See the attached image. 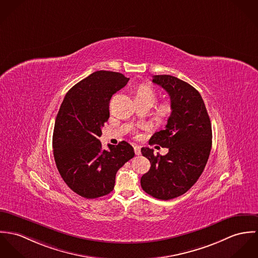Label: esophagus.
Masks as SVG:
<instances>
[{"mask_svg":"<svg viewBox=\"0 0 258 258\" xmlns=\"http://www.w3.org/2000/svg\"><path fill=\"white\" fill-rule=\"evenodd\" d=\"M134 149H135V153H136L137 155H140V154H141V146L135 145V146H134Z\"/></svg>","mask_w":258,"mask_h":258,"instance_id":"obj_1","label":"esophagus"}]
</instances>
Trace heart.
<instances>
[{"mask_svg": "<svg viewBox=\"0 0 258 258\" xmlns=\"http://www.w3.org/2000/svg\"><path fill=\"white\" fill-rule=\"evenodd\" d=\"M136 98H139V99L143 100V101L149 102L151 105H153L157 100V95H156V92L151 87L143 85V86H141L138 89L137 94H136ZM169 109H170L169 104L164 103V104L159 106V108L157 110V114L159 116H165L168 114Z\"/></svg>", "mask_w": 258, "mask_h": 258, "instance_id": "obj_1", "label": "heart"}]
</instances>
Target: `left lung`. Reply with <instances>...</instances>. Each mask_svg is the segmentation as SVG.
Wrapping results in <instances>:
<instances>
[{"label": "left lung", "instance_id": "obj_1", "mask_svg": "<svg viewBox=\"0 0 258 258\" xmlns=\"http://www.w3.org/2000/svg\"><path fill=\"white\" fill-rule=\"evenodd\" d=\"M152 82L170 96L171 115L165 127L149 143L168 148L166 155L143 147L151 167L141 178L143 190L159 200H171L186 193L199 179L212 148V124L200 93L171 75H154Z\"/></svg>", "mask_w": 258, "mask_h": 258}]
</instances>
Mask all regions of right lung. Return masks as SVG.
I'll return each mask as SVG.
<instances>
[{
  "label": "right lung",
  "mask_w": 258,
  "mask_h": 258,
  "mask_svg": "<svg viewBox=\"0 0 258 258\" xmlns=\"http://www.w3.org/2000/svg\"><path fill=\"white\" fill-rule=\"evenodd\" d=\"M130 78L113 71H96L72 87L64 97L53 130V155L67 186L87 199L111 193L117 170L135 156L126 142L103 148L99 138L110 117L112 96Z\"/></svg>",
  "instance_id": "add662e5"
}]
</instances>
